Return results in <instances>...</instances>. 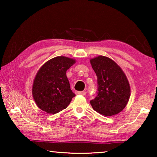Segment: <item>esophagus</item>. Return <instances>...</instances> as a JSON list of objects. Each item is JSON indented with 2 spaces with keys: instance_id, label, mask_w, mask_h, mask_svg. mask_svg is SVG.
<instances>
[{
  "instance_id": "34e87169",
  "label": "esophagus",
  "mask_w": 157,
  "mask_h": 157,
  "mask_svg": "<svg viewBox=\"0 0 157 157\" xmlns=\"http://www.w3.org/2000/svg\"><path fill=\"white\" fill-rule=\"evenodd\" d=\"M75 94H76V95H86V92L85 91H76Z\"/></svg>"
}]
</instances>
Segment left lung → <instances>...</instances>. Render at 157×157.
I'll return each instance as SVG.
<instances>
[{
    "instance_id": "left-lung-1",
    "label": "left lung",
    "mask_w": 157,
    "mask_h": 157,
    "mask_svg": "<svg viewBox=\"0 0 157 157\" xmlns=\"http://www.w3.org/2000/svg\"><path fill=\"white\" fill-rule=\"evenodd\" d=\"M98 78V95L90 101L94 109L104 116L119 113L126 107L131 89L125 74L109 57L99 55L90 59Z\"/></svg>"
}]
</instances>
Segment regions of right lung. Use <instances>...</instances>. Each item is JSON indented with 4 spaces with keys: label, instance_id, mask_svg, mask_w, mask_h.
<instances>
[{
    "label": "right lung",
    "instance_id": "add662e5",
    "mask_svg": "<svg viewBox=\"0 0 157 157\" xmlns=\"http://www.w3.org/2000/svg\"><path fill=\"white\" fill-rule=\"evenodd\" d=\"M76 60L64 56L50 59L41 66L34 79L32 94L40 109L57 113L68 107L75 96L71 91L66 71Z\"/></svg>",
    "mask_w": 157,
    "mask_h": 157
}]
</instances>
